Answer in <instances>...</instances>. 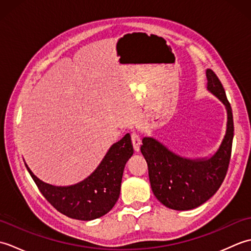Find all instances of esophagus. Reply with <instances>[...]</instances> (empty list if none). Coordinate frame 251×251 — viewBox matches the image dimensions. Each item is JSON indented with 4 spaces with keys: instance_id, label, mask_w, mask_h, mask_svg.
<instances>
[{
    "instance_id": "esophagus-1",
    "label": "esophagus",
    "mask_w": 251,
    "mask_h": 251,
    "mask_svg": "<svg viewBox=\"0 0 251 251\" xmlns=\"http://www.w3.org/2000/svg\"><path fill=\"white\" fill-rule=\"evenodd\" d=\"M131 141H132V146H134V149L136 152H139L140 151V145H141V139L139 135L137 134V132L132 131L131 132Z\"/></svg>"
}]
</instances>
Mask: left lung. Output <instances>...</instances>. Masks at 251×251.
Returning a JSON list of instances; mask_svg holds the SVG:
<instances>
[{
  "instance_id": "8db88e82",
  "label": "left lung",
  "mask_w": 251,
  "mask_h": 251,
  "mask_svg": "<svg viewBox=\"0 0 251 251\" xmlns=\"http://www.w3.org/2000/svg\"><path fill=\"white\" fill-rule=\"evenodd\" d=\"M207 89L226 105V131L217 152L209 158H185L172 152L152 137L140 148L148 163L149 178L156 199L175 210H190L207 201L219 190L228 168L234 124L231 104L216 73L207 69Z\"/></svg>"
}]
</instances>
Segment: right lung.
Returning <instances> with one entry per match:
<instances>
[{
    "instance_id": "add662e5",
    "label": "right lung",
    "mask_w": 251,
    "mask_h": 251,
    "mask_svg": "<svg viewBox=\"0 0 251 251\" xmlns=\"http://www.w3.org/2000/svg\"><path fill=\"white\" fill-rule=\"evenodd\" d=\"M134 154L130 135L112 146L102 162L85 180L69 186H55L40 180L25 167L41 193L56 209L69 218L83 221L97 219L113 208L120 197L123 172Z\"/></svg>"
}]
</instances>
